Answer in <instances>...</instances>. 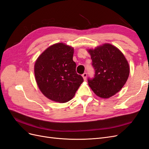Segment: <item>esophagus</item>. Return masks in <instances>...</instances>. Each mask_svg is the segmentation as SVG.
Here are the masks:
<instances>
[{
	"mask_svg": "<svg viewBox=\"0 0 149 149\" xmlns=\"http://www.w3.org/2000/svg\"><path fill=\"white\" fill-rule=\"evenodd\" d=\"M82 77L84 80H86L87 77V74L86 73V72H84V73L82 74Z\"/></svg>",
	"mask_w": 149,
	"mask_h": 149,
	"instance_id": "1",
	"label": "esophagus"
}]
</instances>
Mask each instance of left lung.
Returning <instances> with one entry per match:
<instances>
[{
	"mask_svg": "<svg viewBox=\"0 0 149 149\" xmlns=\"http://www.w3.org/2000/svg\"><path fill=\"white\" fill-rule=\"evenodd\" d=\"M95 70L94 77L88 79L93 92L99 97L107 99L119 92L129 77L130 68L125 56L116 47L105 44L89 49Z\"/></svg>",
	"mask_w": 149,
	"mask_h": 149,
	"instance_id": "1",
	"label": "left lung"
}]
</instances>
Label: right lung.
<instances>
[{
	"mask_svg": "<svg viewBox=\"0 0 149 149\" xmlns=\"http://www.w3.org/2000/svg\"><path fill=\"white\" fill-rule=\"evenodd\" d=\"M74 49L63 43L50 46L34 65L37 86L48 99L64 103L73 98L84 79L76 72Z\"/></svg>",
	"mask_w": 149,
	"mask_h": 149,
	"instance_id": "obj_1",
	"label": "right lung"
}]
</instances>
